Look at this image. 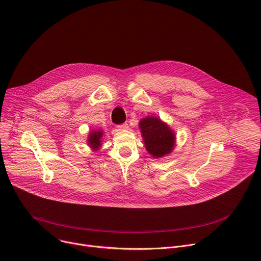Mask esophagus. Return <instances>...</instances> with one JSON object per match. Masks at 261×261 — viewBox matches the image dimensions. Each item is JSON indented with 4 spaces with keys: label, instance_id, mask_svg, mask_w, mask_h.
Returning <instances> with one entry per match:
<instances>
[{
    "label": "esophagus",
    "instance_id": "34e87169",
    "mask_svg": "<svg viewBox=\"0 0 261 261\" xmlns=\"http://www.w3.org/2000/svg\"><path fill=\"white\" fill-rule=\"evenodd\" d=\"M128 124L127 123H125V124H122V125H119L117 128L119 129V130H126V129H128Z\"/></svg>",
    "mask_w": 261,
    "mask_h": 261
}]
</instances>
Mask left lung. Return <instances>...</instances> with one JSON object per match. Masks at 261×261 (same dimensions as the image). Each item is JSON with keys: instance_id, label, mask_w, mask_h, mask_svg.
<instances>
[{"instance_id": "8db88e82", "label": "left lung", "mask_w": 261, "mask_h": 261, "mask_svg": "<svg viewBox=\"0 0 261 261\" xmlns=\"http://www.w3.org/2000/svg\"><path fill=\"white\" fill-rule=\"evenodd\" d=\"M139 129L145 150L155 159L162 158L173 151L175 133L160 118L147 116L141 119Z\"/></svg>"}]
</instances>
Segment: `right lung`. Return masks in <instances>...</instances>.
I'll return each instance as SVG.
<instances>
[{
    "instance_id": "add662e5",
    "label": "right lung",
    "mask_w": 261,
    "mask_h": 261,
    "mask_svg": "<svg viewBox=\"0 0 261 261\" xmlns=\"http://www.w3.org/2000/svg\"><path fill=\"white\" fill-rule=\"evenodd\" d=\"M104 132L102 130H92L89 132L87 143L92 148V151L97 152L101 148L102 145V138H103Z\"/></svg>"
}]
</instances>
